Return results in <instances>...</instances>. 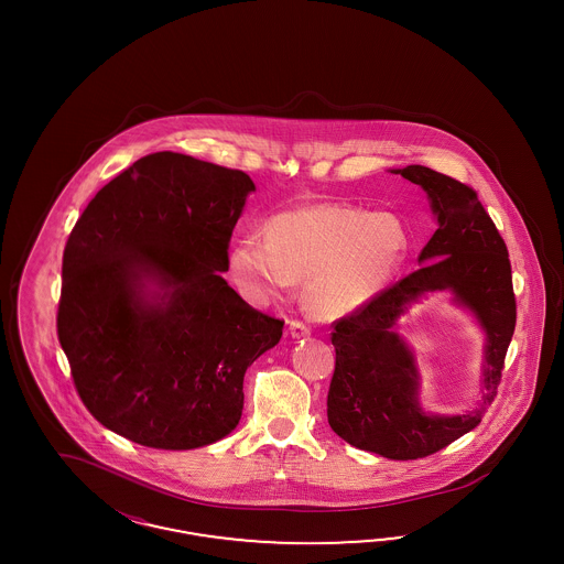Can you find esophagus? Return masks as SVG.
Wrapping results in <instances>:
<instances>
[{"label": "esophagus", "instance_id": "esophagus-1", "mask_svg": "<svg viewBox=\"0 0 564 564\" xmlns=\"http://www.w3.org/2000/svg\"><path fill=\"white\" fill-rule=\"evenodd\" d=\"M310 326L300 323V321H291L290 323V335L291 339H306L310 337Z\"/></svg>", "mask_w": 564, "mask_h": 564}]
</instances>
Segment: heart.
<instances>
[{
	"label": "heart",
	"instance_id": "heart-1",
	"mask_svg": "<svg viewBox=\"0 0 564 564\" xmlns=\"http://www.w3.org/2000/svg\"><path fill=\"white\" fill-rule=\"evenodd\" d=\"M408 248V231L393 215L318 203L273 217L267 239H239L229 252V271L241 293L258 304L306 281L307 310L335 321L387 290Z\"/></svg>",
	"mask_w": 564,
	"mask_h": 564
}]
</instances>
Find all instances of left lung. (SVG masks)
I'll return each instance as SVG.
<instances>
[{
    "label": "left lung",
    "instance_id": "obj_1",
    "mask_svg": "<svg viewBox=\"0 0 564 564\" xmlns=\"http://www.w3.org/2000/svg\"><path fill=\"white\" fill-rule=\"evenodd\" d=\"M399 173L426 192L436 231L417 258L420 269L382 291L368 306L335 325V375L326 415L345 443L394 462L422 459L455 443L481 422L495 401L500 370L517 321L511 262L478 194L424 165ZM446 290L487 335L479 408L457 416L424 411L421 377L410 345L395 333L398 318L427 292Z\"/></svg>",
    "mask_w": 564,
    "mask_h": 564
}]
</instances>
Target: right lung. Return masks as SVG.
Returning <instances> with one entry per match:
<instances>
[{
	"label": "right lung",
	"mask_w": 564,
	"mask_h": 564,
	"mask_svg": "<svg viewBox=\"0 0 564 564\" xmlns=\"http://www.w3.org/2000/svg\"><path fill=\"white\" fill-rule=\"evenodd\" d=\"M254 189L243 171L147 154L74 225L57 337L86 410L111 432L188 451L238 426L243 375L283 335L221 276Z\"/></svg>",
	"instance_id": "obj_1"
}]
</instances>
